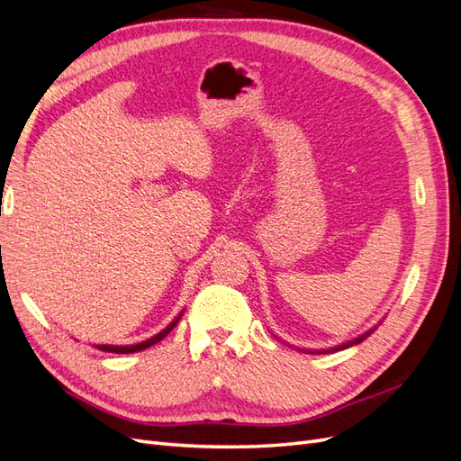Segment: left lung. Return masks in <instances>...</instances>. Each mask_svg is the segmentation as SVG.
I'll use <instances>...</instances> for the list:
<instances>
[{
	"label": "left lung",
	"instance_id": "obj_1",
	"mask_svg": "<svg viewBox=\"0 0 461 461\" xmlns=\"http://www.w3.org/2000/svg\"><path fill=\"white\" fill-rule=\"evenodd\" d=\"M375 329H376V325H375L373 329L366 330L364 334H359L357 339H354V340H348V342H342V344L334 346V348H327V350H302V352H310V354H330V352H339V350H344V348H350V346H354V344H359L361 340H366V339L369 337V334H373V332H375Z\"/></svg>",
	"mask_w": 461,
	"mask_h": 461
}]
</instances>
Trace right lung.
Instances as JSON below:
<instances>
[{
    "label": "right lung",
    "instance_id": "right-lung-1",
    "mask_svg": "<svg viewBox=\"0 0 461 461\" xmlns=\"http://www.w3.org/2000/svg\"><path fill=\"white\" fill-rule=\"evenodd\" d=\"M183 313L185 312H180L169 325H167L163 330H159L158 334H153L151 339H148V340H142V342H136V344H127V346H117V344H94V348H97V350H102V352H111V354H134V352H140V350H146V348H149V346H153V344H158L159 340H163L167 334H169L173 329H175V325L178 323L180 321V317H183Z\"/></svg>",
    "mask_w": 461,
    "mask_h": 461
}]
</instances>
